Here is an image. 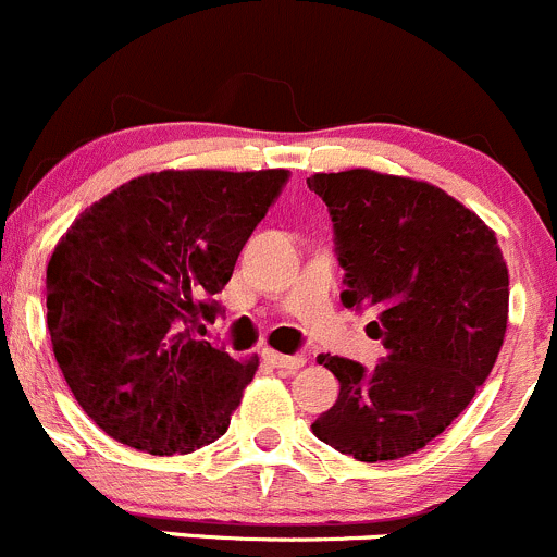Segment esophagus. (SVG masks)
I'll list each match as a JSON object with an SVG mask.
<instances>
[{
  "instance_id": "1",
  "label": "esophagus",
  "mask_w": 557,
  "mask_h": 557,
  "mask_svg": "<svg viewBox=\"0 0 557 557\" xmlns=\"http://www.w3.org/2000/svg\"><path fill=\"white\" fill-rule=\"evenodd\" d=\"M262 357H265L273 368H281V371H297V368L306 362V357L302 355H278V351H271V349L262 351Z\"/></svg>"
}]
</instances>
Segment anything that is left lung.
I'll return each instance as SVG.
<instances>
[{
    "mask_svg": "<svg viewBox=\"0 0 557 557\" xmlns=\"http://www.w3.org/2000/svg\"><path fill=\"white\" fill-rule=\"evenodd\" d=\"M333 219L341 302L373 311V368L319 355L341 384L319 442L362 463L398 460L453 425L490 376L506 333L509 271L495 233L425 181L373 170L308 178Z\"/></svg>",
    "mask_w": 557,
    "mask_h": 557,
    "instance_id": "1",
    "label": "left lung"
}]
</instances>
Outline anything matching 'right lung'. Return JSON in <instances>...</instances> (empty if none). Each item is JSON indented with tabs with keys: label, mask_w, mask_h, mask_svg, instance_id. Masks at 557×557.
I'll list each match as a JSON object with an SVG mask.
<instances>
[{
	"label": "right lung",
	"mask_w": 557,
	"mask_h": 557,
	"mask_svg": "<svg viewBox=\"0 0 557 557\" xmlns=\"http://www.w3.org/2000/svg\"><path fill=\"white\" fill-rule=\"evenodd\" d=\"M289 170H164L94 202L48 262L53 355L81 409L115 442L186 455L230 428L257 360L206 322Z\"/></svg>",
	"instance_id": "add662e5"
}]
</instances>
